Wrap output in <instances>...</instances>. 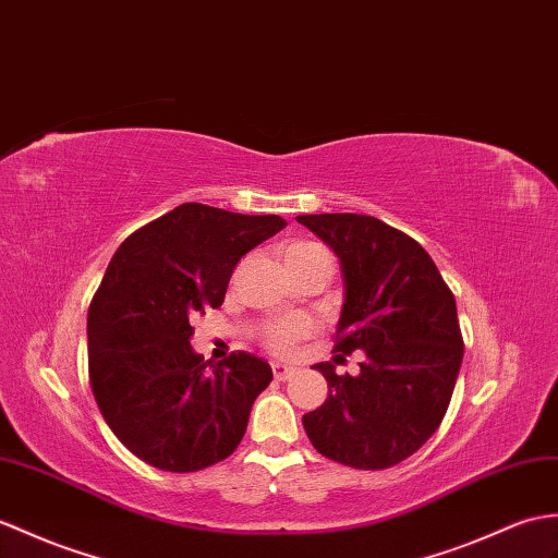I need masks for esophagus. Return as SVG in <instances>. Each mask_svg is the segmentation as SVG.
<instances>
[{
	"mask_svg": "<svg viewBox=\"0 0 558 558\" xmlns=\"http://www.w3.org/2000/svg\"><path fill=\"white\" fill-rule=\"evenodd\" d=\"M294 373H296V368H294V366H288V364H282V361H276V364H274L276 380H290Z\"/></svg>",
	"mask_w": 558,
	"mask_h": 558,
	"instance_id": "obj_1",
	"label": "esophagus"
}]
</instances>
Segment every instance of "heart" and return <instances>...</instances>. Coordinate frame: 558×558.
Listing matches in <instances>:
<instances>
[{
    "mask_svg": "<svg viewBox=\"0 0 558 558\" xmlns=\"http://www.w3.org/2000/svg\"><path fill=\"white\" fill-rule=\"evenodd\" d=\"M280 254H282L284 266H294V264L306 262V258H311V256H320V254H328V252L316 242L296 240V242L284 244ZM311 330H314V323H311L308 318H302V316L282 318V320L270 323V326L264 330V338H266V344H268L270 352L288 354V352H292L294 342L306 338Z\"/></svg>",
    "mask_w": 558,
    "mask_h": 558,
    "instance_id": "obj_1",
    "label": "heart"
}]
</instances>
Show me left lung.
<instances>
[{"instance_id": "8db88e82", "label": "left lung", "mask_w": 558, "mask_h": 558, "mask_svg": "<svg viewBox=\"0 0 558 558\" xmlns=\"http://www.w3.org/2000/svg\"><path fill=\"white\" fill-rule=\"evenodd\" d=\"M340 258L344 302L335 352H364L359 375L314 368L328 399L302 418L323 457L380 471L418 451L442 423L463 359L454 294L421 244L359 214L296 216Z\"/></svg>"}]
</instances>
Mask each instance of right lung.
<instances>
[{
    "label": "right lung",
    "mask_w": 558,
    "mask_h": 558,
    "mask_svg": "<svg viewBox=\"0 0 558 558\" xmlns=\"http://www.w3.org/2000/svg\"><path fill=\"white\" fill-rule=\"evenodd\" d=\"M284 226L187 202L109 262L87 311L89 385L113 435L154 469L202 471L244 437L274 371L250 352L211 366L190 344L192 320L223 304L240 258Z\"/></svg>",
    "instance_id": "obj_1"
}]
</instances>
